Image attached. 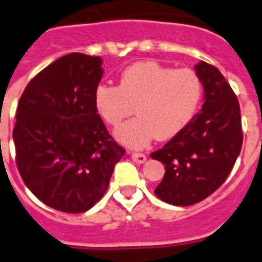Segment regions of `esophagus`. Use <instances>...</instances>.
Listing matches in <instances>:
<instances>
[{
    "label": "esophagus",
    "instance_id": "34e87169",
    "mask_svg": "<svg viewBox=\"0 0 262 262\" xmlns=\"http://www.w3.org/2000/svg\"><path fill=\"white\" fill-rule=\"evenodd\" d=\"M132 159L136 163H144L146 161V156L142 153H132Z\"/></svg>",
    "mask_w": 262,
    "mask_h": 262
}]
</instances>
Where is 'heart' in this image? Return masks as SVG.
I'll return each instance as SVG.
<instances>
[{
    "mask_svg": "<svg viewBox=\"0 0 262 262\" xmlns=\"http://www.w3.org/2000/svg\"><path fill=\"white\" fill-rule=\"evenodd\" d=\"M203 96V84L190 68L166 67L157 62H140L121 72L117 85L101 83L93 93L97 115L117 126L132 106L137 117L116 130V138L132 149L181 133L194 118Z\"/></svg>",
    "mask_w": 262,
    "mask_h": 262,
    "instance_id": "1",
    "label": "heart"
}]
</instances>
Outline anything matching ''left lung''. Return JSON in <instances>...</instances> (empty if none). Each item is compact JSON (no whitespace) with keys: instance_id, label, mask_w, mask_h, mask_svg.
Returning a JSON list of instances; mask_svg holds the SVG:
<instances>
[{"instance_id":"left-lung-1","label":"left lung","mask_w":262,"mask_h":262,"mask_svg":"<svg viewBox=\"0 0 262 262\" xmlns=\"http://www.w3.org/2000/svg\"><path fill=\"white\" fill-rule=\"evenodd\" d=\"M204 87V104L181 133L150 157L165 165L154 194L174 206L202 202L224 183L243 145L238 100L222 72L195 66Z\"/></svg>"}]
</instances>
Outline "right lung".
<instances>
[{
  "label": "right lung",
  "instance_id": "right-lung-1",
  "mask_svg": "<svg viewBox=\"0 0 262 262\" xmlns=\"http://www.w3.org/2000/svg\"><path fill=\"white\" fill-rule=\"evenodd\" d=\"M101 63L80 52L56 59L31 79L18 103V171L40 202L62 212L95 206L125 154L95 109Z\"/></svg>",
  "mask_w": 262,
  "mask_h": 262
}]
</instances>
